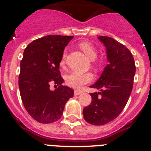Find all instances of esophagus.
Returning a JSON list of instances; mask_svg holds the SVG:
<instances>
[{
	"label": "esophagus",
	"mask_w": 151,
	"mask_h": 151,
	"mask_svg": "<svg viewBox=\"0 0 151 151\" xmlns=\"http://www.w3.org/2000/svg\"><path fill=\"white\" fill-rule=\"evenodd\" d=\"M80 93H81V91H77V90H75V91H74V95H75V96L80 95Z\"/></svg>",
	"instance_id": "esophagus-1"
}]
</instances>
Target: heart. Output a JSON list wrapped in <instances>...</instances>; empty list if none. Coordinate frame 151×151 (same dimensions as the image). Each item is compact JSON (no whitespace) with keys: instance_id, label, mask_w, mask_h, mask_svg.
<instances>
[{"instance_id":"b5f03b06","label":"heart","mask_w":151,"mask_h":151,"mask_svg":"<svg viewBox=\"0 0 151 151\" xmlns=\"http://www.w3.org/2000/svg\"><path fill=\"white\" fill-rule=\"evenodd\" d=\"M79 47L84 54L91 60H94L97 57V51L95 47L88 42H83L79 44ZM66 52L65 51L60 59V65L63 66L66 63ZM95 65H98V62L95 61ZM93 80V74L91 73L71 72L66 78V83L68 86L74 89H80L83 85L90 83Z\"/></svg>"}]
</instances>
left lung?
<instances>
[{
	"instance_id": "left-lung-1",
	"label": "left lung",
	"mask_w": 151,
	"mask_h": 151,
	"mask_svg": "<svg viewBox=\"0 0 151 151\" xmlns=\"http://www.w3.org/2000/svg\"><path fill=\"white\" fill-rule=\"evenodd\" d=\"M106 47L109 64L91 88L100 92L91 93V104L83 109L84 119L95 126L106 124L121 114L127 104L134 84L136 66L132 52L109 36H99Z\"/></svg>"
}]
</instances>
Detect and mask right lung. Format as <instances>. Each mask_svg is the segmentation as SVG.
<instances>
[{"label":"right lung","mask_w":151,"mask_h":151,"mask_svg":"<svg viewBox=\"0 0 151 151\" xmlns=\"http://www.w3.org/2000/svg\"><path fill=\"white\" fill-rule=\"evenodd\" d=\"M73 37L49 35L33 41L24 50L19 92L26 111L38 122L51 123L60 119L66 101L74 96L73 89L62 85L59 71L63 50ZM51 84L59 88L51 91Z\"/></svg>","instance_id":"obj_1"}]
</instances>
